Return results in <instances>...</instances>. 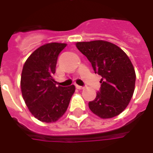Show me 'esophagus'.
<instances>
[{
    "label": "esophagus",
    "instance_id": "obj_1",
    "mask_svg": "<svg viewBox=\"0 0 153 153\" xmlns=\"http://www.w3.org/2000/svg\"><path fill=\"white\" fill-rule=\"evenodd\" d=\"M76 88H78V89H83V86H79V85H76Z\"/></svg>",
    "mask_w": 153,
    "mask_h": 153
}]
</instances>
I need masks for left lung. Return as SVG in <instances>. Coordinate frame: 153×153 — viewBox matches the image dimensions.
<instances>
[{"instance_id": "8db88e82", "label": "left lung", "mask_w": 153, "mask_h": 153, "mask_svg": "<svg viewBox=\"0 0 153 153\" xmlns=\"http://www.w3.org/2000/svg\"><path fill=\"white\" fill-rule=\"evenodd\" d=\"M76 47L89 60L95 73L102 77L90 110L102 119L118 115L128 106L135 86V71L125 51L115 44L97 40L77 42Z\"/></svg>"}]
</instances>
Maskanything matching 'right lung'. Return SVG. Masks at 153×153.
I'll return each instance as SVG.
<instances>
[{
    "mask_svg": "<svg viewBox=\"0 0 153 153\" xmlns=\"http://www.w3.org/2000/svg\"><path fill=\"white\" fill-rule=\"evenodd\" d=\"M66 44L51 42L35 50L24 65L21 91L28 110L46 123L56 121L66 111L74 85L56 86L53 79L57 58Z\"/></svg>",
    "mask_w": 153,
    "mask_h": 153,
    "instance_id": "1",
    "label": "right lung"
}]
</instances>
